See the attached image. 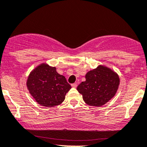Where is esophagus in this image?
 I'll return each mask as SVG.
<instances>
[{
    "mask_svg": "<svg viewBox=\"0 0 147 147\" xmlns=\"http://www.w3.org/2000/svg\"><path fill=\"white\" fill-rule=\"evenodd\" d=\"M72 88H77V86H78V85H77V83H73V84H72Z\"/></svg>",
    "mask_w": 147,
    "mask_h": 147,
    "instance_id": "obj_1",
    "label": "esophagus"
}]
</instances>
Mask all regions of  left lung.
<instances>
[{
    "label": "left lung",
    "instance_id": "obj_1",
    "mask_svg": "<svg viewBox=\"0 0 147 147\" xmlns=\"http://www.w3.org/2000/svg\"><path fill=\"white\" fill-rule=\"evenodd\" d=\"M120 84L119 75L104 65L88 71L85 81L77 88L86 104L92 106H102L116 95Z\"/></svg>",
    "mask_w": 147,
    "mask_h": 147
}]
</instances>
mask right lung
Here are the masks:
<instances>
[{
	"mask_svg": "<svg viewBox=\"0 0 147 147\" xmlns=\"http://www.w3.org/2000/svg\"><path fill=\"white\" fill-rule=\"evenodd\" d=\"M27 89L36 102L45 107L62 103L71 85L55 67L42 63L32 69L26 80Z\"/></svg>",
	"mask_w": 147,
	"mask_h": 147,
	"instance_id": "1",
	"label": "right lung"
}]
</instances>
